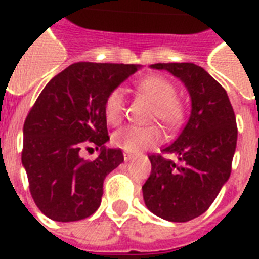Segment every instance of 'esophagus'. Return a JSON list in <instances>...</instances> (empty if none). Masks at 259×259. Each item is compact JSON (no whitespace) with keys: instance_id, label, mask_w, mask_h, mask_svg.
I'll list each match as a JSON object with an SVG mask.
<instances>
[{"instance_id":"obj_1","label":"esophagus","mask_w":259,"mask_h":259,"mask_svg":"<svg viewBox=\"0 0 259 259\" xmlns=\"http://www.w3.org/2000/svg\"><path fill=\"white\" fill-rule=\"evenodd\" d=\"M124 161H132L135 158V154H130V152H123Z\"/></svg>"}]
</instances>
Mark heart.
I'll return each instance as SVG.
<instances>
[{"mask_svg": "<svg viewBox=\"0 0 259 259\" xmlns=\"http://www.w3.org/2000/svg\"><path fill=\"white\" fill-rule=\"evenodd\" d=\"M139 90L155 105L154 118L169 129H174L183 119V108L176 100L178 91L175 85L159 74H150L139 83ZM126 90L123 87L113 89L105 98L104 112L111 124L116 126L124 116ZM162 140V133L157 126H126L118 130L112 137L113 144L126 152H139L157 146Z\"/></svg>", "mask_w": 259, "mask_h": 259, "instance_id": "1", "label": "heart"}]
</instances>
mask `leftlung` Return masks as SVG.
I'll list each match as a JSON object with an SVG mask.
<instances>
[{"mask_svg": "<svg viewBox=\"0 0 259 259\" xmlns=\"http://www.w3.org/2000/svg\"><path fill=\"white\" fill-rule=\"evenodd\" d=\"M182 80L191 98V113L178 139L148 155L151 175L143 186L147 208L170 222H187L211 206L232 172L237 126L222 85L198 65L154 64Z\"/></svg>", "mask_w": 259, "mask_h": 259, "instance_id": "8db88e82", "label": "left lung"}]
</instances>
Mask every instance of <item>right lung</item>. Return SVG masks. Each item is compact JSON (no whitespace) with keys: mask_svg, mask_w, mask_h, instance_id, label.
<instances>
[{"mask_svg":"<svg viewBox=\"0 0 259 259\" xmlns=\"http://www.w3.org/2000/svg\"><path fill=\"white\" fill-rule=\"evenodd\" d=\"M140 65L77 62L48 81L23 124L22 163L38 209L57 222L93 215L101 204L104 179L123 162L109 140L107 96ZM100 150L85 161L81 150Z\"/></svg>","mask_w":259,"mask_h":259,"instance_id":"obj_1","label":"right lung"}]
</instances>
